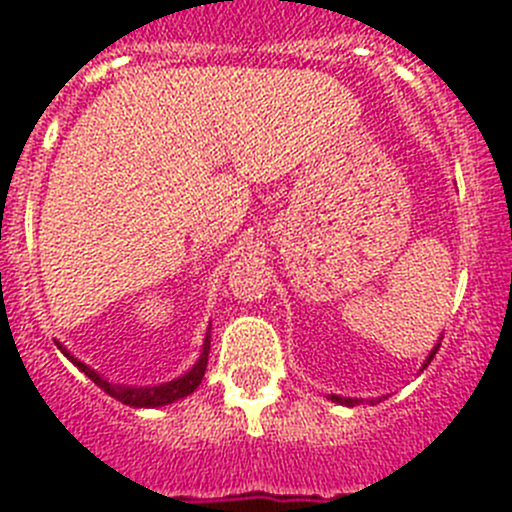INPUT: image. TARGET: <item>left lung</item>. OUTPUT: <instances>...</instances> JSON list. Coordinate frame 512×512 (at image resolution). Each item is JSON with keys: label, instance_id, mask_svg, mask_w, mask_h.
Here are the masks:
<instances>
[{"label": "left lung", "instance_id": "left-lung-1", "mask_svg": "<svg viewBox=\"0 0 512 512\" xmlns=\"http://www.w3.org/2000/svg\"><path fill=\"white\" fill-rule=\"evenodd\" d=\"M438 352V347L436 349H433V352H431V356H428V361H431L433 359V354H436ZM428 361H426V364H428ZM332 399L334 401H337V404H347V406H354V404H359V401H356V399H339V396H332Z\"/></svg>", "mask_w": 512, "mask_h": 512}]
</instances>
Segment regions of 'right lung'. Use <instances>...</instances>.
<instances>
[{
    "mask_svg": "<svg viewBox=\"0 0 512 512\" xmlns=\"http://www.w3.org/2000/svg\"><path fill=\"white\" fill-rule=\"evenodd\" d=\"M61 352L69 356L71 361H74L76 366H79L81 371H84L86 376H89L91 381H94L96 386H101L103 391H106L108 396H113V399L123 401L126 406H136V409H153V406H165V404H173V401L183 399V396L193 394L195 389L200 386V381H203L205 376V369H208V349H210V337H205V344H203V354H200L198 364L193 366V369L188 371L185 376H180V379L170 381V384H163V386H153V389H126V386H113L108 384L106 379H101V376L96 374L94 369H89L86 364H81L79 359H74L69 352H66L64 347H59Z\"/></svg>",
    "mask_w": 512,
    "mask_h": 512,
    "instance_id": "1",
    "label": "right lung"
}]
</instances>
